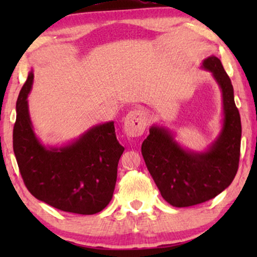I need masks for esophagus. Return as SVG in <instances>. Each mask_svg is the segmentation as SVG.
I'll return each mask as SVG.
<instances>
[{
	"label": "esophagus",
	"mask_w": 257,
	"mask_h": 257,
	"mask_svg": "<svg viewBox=\"0 0 257 257\" xmlns=\"http://www.w3.org/2000/svg\"><path fill=\"white\" fill-rule=\"evenodd\" d=\"M147 126V115L142 108L130 111L124 119V130L128 137H140Z\"/></svg>",
	"instance_id": "obj_1"
}]
</instances>
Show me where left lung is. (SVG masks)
Wrapping results in <instances>:
<instances>
[{
	"mask_svg": "<svg viewBox=\"0 0 257 257\" xmlns=\"http://www.w3.org/2000/svg\"><path fill=\"white\" fill-rule=\"evenodd\" d=\"M202 69L213 73L223 101V126L206 152H192L179 145L164 127L152 126L144 140L142 154L161 196L174 207L206 202L224 191L234 180L241 147V118L234 101V89L221 61L210 56Z\"/></svg>",
	"mask_w": 257,
	"mask_h": 257,
	"instance_id": "obj_1",
	"label": "left lung"
}]
</instances>
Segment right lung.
<instances>
[{"label": "right lung", "mask_w": 257, "mask_h": 257, "mask_svg": "<svg viewBox=\"0 0 257 257\" xmlns=\"http://www.w3.org/2000/svg\"><path fill=\"white\" fill-rule=\"evenodd\" d=\"M30 72L16 103L13 147L24 185L35 198L63 212L91 215L111 201L124 147L114 122L93 126L76 142L45 147L35 136L28 110Z\"/></svg>", "instance_id": "add662e5"}]
</instances>
